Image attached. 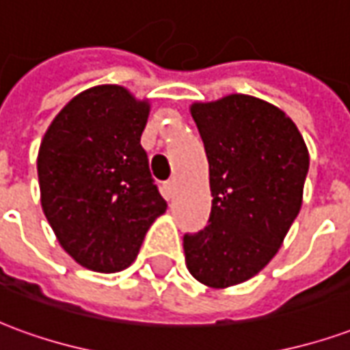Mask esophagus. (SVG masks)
<instances>
[{
	"mask_svg": "<svg viewBox=\"0 0 350 350\" xmlns=\"http://www.w3.org/2000/svg\"><path fill=\"white\" fill-rule=\"evenodd\" d=\"M163 191H165V198H172L176 193V180H168L165 185H163Z\"/></svg>",
	"mask_w": 350,
	"mask_h": 350,
	"instance_id": "1",
	"label": "esophagus"
}]
</instances>
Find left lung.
Masks as SVG:
<instances>
[{"instance_id":"8db88e82","label":"left lung","mask_w":350,"mask_h":350,"mask_svg":"<svg viewBox=\"0 0 350 350\" xmlns=\"http://www.w3.org/2000/svg\"><path fill=\"white\" fill-rule=\"evenodd\" d=\"M210 165L212 213L183 236L185 264L210 288L255 278L300 212L309 152L296 123L268 100L230 93L189 107Z\"/></svg>"}]
</instances>
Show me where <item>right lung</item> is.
Listing matches in <instances>:
<instances>
[{"label":"right lung","instance_id":"obj_1","mask_svg":"<svg viewBox=\"0 0 350 350\" xmlns=\"http://www.w3.org/2000/svg\"><path fill=\"white\" fill-rule=\"evenodd\" d=\"M150 99L118 84L75 95L39 146L42 212L64 251L88 270L135 262L148 228L167 212L140 137Z\"/></svg>","mask_w":350,"mask_h":350}]
</instances>
